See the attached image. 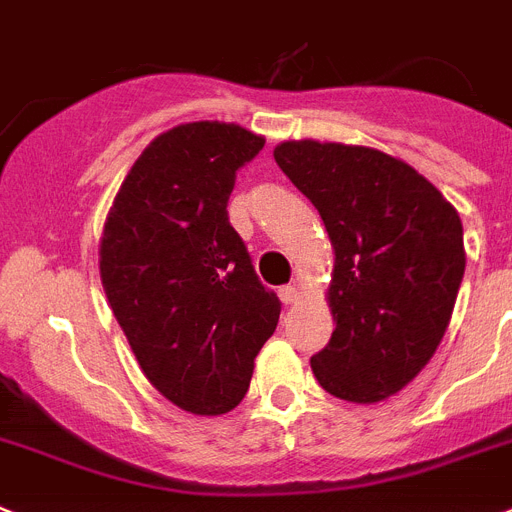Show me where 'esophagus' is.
I'll return each instance as SVG.
<instances>
[{"mask_svg": "<svg viewBox=\"0 0 512 512\" xmlns=\"http://www.w3.org/2000/svg\"><path fill=\"white\" fill-rule=\"evenodd\" d=\"M279 300H282L285 305L295 303V300H298V287H295V285L279 287Z\"/></svg>", "mask_w": 512, "mask_h": 512, "instance_id": "34e87169", "label": "esophagus"}]
</instances>
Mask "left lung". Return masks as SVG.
Masks as SVG:
<instances>
[{"mask_svg":"<svg viewBox=\"0 0 512 512\" xmlns=\"http://www.w3.org/2000/svg\"><path fill=\"white\" fill-rule=\"evenodd\" d=\"M274 160L334 246L329 344L310 357L323 391L373 404L435 355L464 279L461 217L412 165L357 144L282 142Z\"/></svg>","mask_w":512,"mask_h":512,"instance_id":"8db88e82","label":"left lung"}]
</instances>
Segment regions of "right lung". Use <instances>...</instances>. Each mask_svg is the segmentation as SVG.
I'll list each match as a JSON object with an SVG mask.
<instances>
[{"mask_svg": "<svg viewBox=\"0 0 512 512\" xmlns=\"http://www.w3.org/2000/svg\"><path fill=\"white\" fill-rule=\"evenodd\" d=\"M261 147L238 124L173 126L131 165L100 238L103 290L139 368L202 417L246 396L282 310L227 220L235 173Z\"/></svg>", "mask_w": 512, "mask_h": 512, "instance_id": "1", "label": "right lung"}]
</instances>
